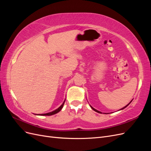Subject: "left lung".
I'll list each match as a JSON object with an SVG mask.
<instances>
[{
	"label": "left lung",
	"mask_w": 151,
	"mask_h": 151,
	"mask_svg": "<svg viewBox=\"0 0 151 151\" xmlns=\"http://www.w3.org/2000/svg\"><path fill=\"white\" fill-rule=\"evenodd\" d=\"M132 100H133V99H132ZM132 101H130V103H129V104H128L127 105H126V106H124V107H123V108H122V109H119V110H122V109H124V108H126V107H127V106H129V104H130L131 103V102L132 101ZM90 106H91V108H92V109H93V110H94V111H96V112H98V113H102V112H101V111H99L97 110V109H94V108L93 107H92V106H91V105H90ZM104 114H108V113H104Z\"/></svg>",
	"instance_id": "left-lung-1"
}]
</instances>
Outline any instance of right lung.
Masks as SVG:
<instances>
[{
    "label": "right lung",
    "mask_w": 151,
    "mask_h": 151,
    "mask_svg": "<svg viewBox=\"0 0 151 151\" xmlns=\"http://www.w3.org/2000/svg\"><path fill=\"white\" fill-rule=\"evenodd\" d=\"M65 99L64 100V101H63V103L62 104L61 106L60 107H58L57 109H56L55 110H54L53 111H51V112H49V113H44V114H38V115H41V116H50V115H55V114H56L57 113H58L59 111H60L61 109H62L63 105H64V103H65Z\"/></svg>",
    "instance_id": "obj_1"
}]
</instances>
